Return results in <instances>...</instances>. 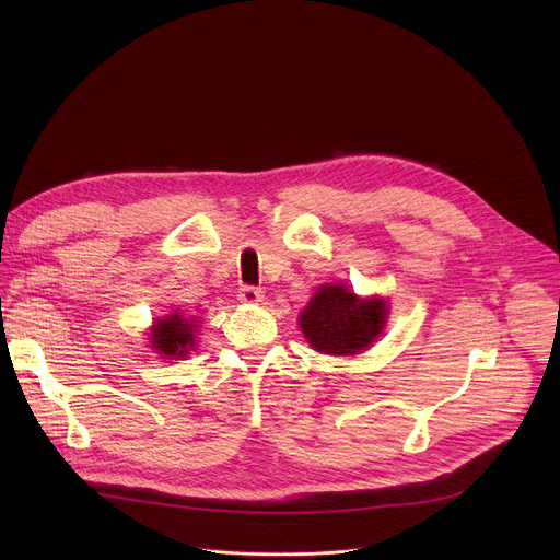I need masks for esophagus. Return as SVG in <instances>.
<instances>
[{"label":"esophagus","instance_id":"obj_1","mask_svg":"<svg viewBox=\"0 0 560 560\" xmlns=\"http://www.w3.org/2000/svg\"><path fill=\"white\" fill-rule=\"evenodd\" d=\"M261 299H264L261 288H255V285H242V288H238V301H244V303H259Z\"/></svg>","mask_w":560,"mask_h":560}]
</instances>
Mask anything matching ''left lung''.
<instances>
[{"label":"left lung","mask_w":560,"mask_h":560,"mask_svg":"<svg viewBox=\"0 0 560 560\" xmlns=\"http://www.w3.org/2000/svg\"><path fill=\"white\" fill-rule=\"evenodd\" d=\"M385 301H361L343 285L318 290L301 312V330L310 346L326 354L365 350L385 324Z\"/></svg>","instance_id":"left-lung-1"}]
</instances>
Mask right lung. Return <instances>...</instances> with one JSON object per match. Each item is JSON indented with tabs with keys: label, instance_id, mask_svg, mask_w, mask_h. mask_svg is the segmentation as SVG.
Segmentation results:
<instances>
[{
	"label": "right lung",
	"instance_id": "add662e5",
	"mask_svg": "<svg viewBox=\"0 0 560 560\" xmlns=\"http://www.w3.org/2000/svg\"><path fill=\"white\" fill-rule=\"evenodd\" d=\"M150 339H152V348L168 359L184 357L188 354V348L195 346L192 324L186 322V318L179 314H171L162 318V322H156Z\"/></svg>",
	"mask_w": 560,
	"mask_h": 560
}]
</instances>
